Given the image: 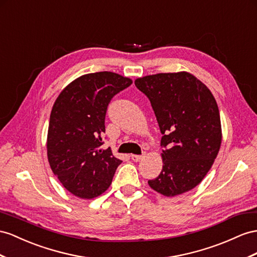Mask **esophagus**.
Returning <instances> with one entry per match:
<instances>
[{
    "instance_id": "1",
    "label": "esophagus",
    "mask_w": 257,
    "mask_h": 257,
    "mask_svg": "<svg viewBox=\"0 0 257 257\" xmlns=\"http://www.w3.org/2000/svg\"><path fill=\"white\" fill-rule=\"evenodd\" d=\"M143 155H131V160L134 162H140L143 159Z\"/></svg>"
}]
</instances>
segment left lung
<instances>
[{
    "instance_id": "left-lung-1",
    "label": "left lung",
    "mask_w": 257,
    "mask_h": 257,
    "mask_svg": "<svg viewBox=\"0 0 257 257\" xmlns=\"http://www.w3.org/2000/svg\"><path fill=\"white\" fill-rule=\"evenodd\" d=\"M135 84L149 97L163 135V169L149 186L165 196L190 191L206 176L220 149L214 95L187 71L146 76Z\"/></svg>"
}]
</instances>
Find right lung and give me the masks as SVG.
<instances>
[{
	"mask_svg": "<svg viewBox=\"0 0 257 257\" xmlns=\"http://www.w3.org/2000/svg\"><path fill=\"white\" fill-rule=\"evenodd\" d=\"M133 80L111 71L87 74L57 96L48 130V160L66 190L81 199L106 191L121 161L103 150L105 115L113 96Z\"/></svg>",
	"mask_w": 257,
	"mask_h": 257,
	"instance_id": "obj_1",
	"label": "right lung"
}]
</instances>
